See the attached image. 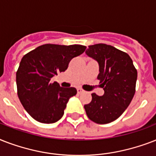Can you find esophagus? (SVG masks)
Segmentation results:
<instances>
[{"instance_id":"obj_1","label":"esophagus","mask_w":156,"mask_h":156,"mask_svg":"<svg viewBox=\"0 0 156 156\" xmlns=\"http://www.w3.org/2000/svg\"><path fill=\"white\" fill-rule=\"evenodd\" d=\"M77 90H78V94H82V93L85 92V90H83V89H82V88H78V89H77Z\"/></svg>"}]
</instances>
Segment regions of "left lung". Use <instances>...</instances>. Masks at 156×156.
I'll return each instance as SVG.
<instances>
[{
    "label": "left lung",
    "instance_id": "obj_1",
    "mask_svg": "<svg viewBox=\"0 0 156 156\" xmlns=\"http://www.w3.org/2000/svg\"><path fill=\"white\" fill-rule=\"evenodd\" d=\"M98 61V80L104 89L103 96L92 93V100L84 105L88 118L97 124L115 121L129 105L135 94L137 69L126 52L111 45H90L86 51Z\"/></svg>",
    "mask_w": 156,
    "mask_h": 156
}]
</instances>
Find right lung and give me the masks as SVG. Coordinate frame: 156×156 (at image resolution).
Here are the masks:
<instances>
[{"instance_id":"obj_1","label":"right lung","mask_w":156,"mask_h":156,"mask_svg":"<svg viewBox=\"0 0 156 156\" xmlns=\"http://www.w3.org/2000/svg\"><path fill=\"white\" fill-rule=\"evenodd\" d=\"M80 44H47L24 55L16 73L18 95L30 116L39 122L54 123L62 117L74 87L64 88L51 78L66 71L69 61L84 52Z\"/></svg>"}]
</instances>
